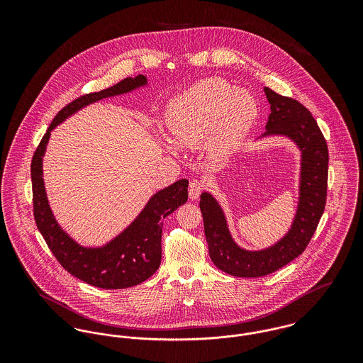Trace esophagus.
Here are the masks:
<instances>
[{"label":"esophagus","instance_id":"34e87169","mask_svg":"<svg viewBox=\"0 0 363 363\" xmlns=\"http://www.w3.org/2000/svg\"><path fill=\"white\" fill-rule=\"evenodd\" d=\"M203 183L200 182V180H197V179H193L191 182H190V184H189V197L191 199V200H196V199H199V196L201 194V191H203Z\"/></svg>","mask_w":363,"mask_h":363}]
</instances>
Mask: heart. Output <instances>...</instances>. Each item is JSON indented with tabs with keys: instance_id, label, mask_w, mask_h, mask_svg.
<instances>
[{
	"instance_id": "b5f03b06",
	"label": "heart",
	"mask_w": 363,
	"mask_h": 363,
	"mask_svg": "<svg viewBox=\"0 0 363 363\" xmlns=\"http://www.w3.org/2000/svg\"><path fill=\"white\" fill-rule=\"evenodd\" d=\"M259 117L256 98L219 78L204 79L167 104L164 123L172 141L196 150L206 144L208 155L222 157L252 130ZM170 151L176 147L167 143Z\"/></svg>"
}]
</instances>
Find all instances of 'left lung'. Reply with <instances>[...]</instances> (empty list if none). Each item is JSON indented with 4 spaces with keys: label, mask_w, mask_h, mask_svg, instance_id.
I'll use <instances>...</instances> for the list:
<instances>
[{
    "label": "left lung",
    "mask_w": 363,
    "mask_h": 363,
    "mask_svg": "<svg viewBox=\"0 0 363 363\" xmlns=\"http://www.w3.org/2000/svg\"><path fill=\"white\" fill-rule=\"evenodd\" d=\"M271 113L265 133L259 137L281 135L301 151L299 201L291 229L275 245L262 250H246L233 240L225 212L216 199L204 191L200 209L204 219L209 257L223 272L233 277L268 275L301 256L324 212L328 177L327 143L311 111L292 98L264 88Z\"/></svg>",
    "instance_id": "left-lung-1"
}]
</instances>
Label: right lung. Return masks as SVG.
<instances>
[{"label":"right lung","mask_w":363,"mask_h":363,"mask_svg":"<svg viewBox=\"0 0 363 363\" xmlns=\"http://www.w3.org/2000/svg\"><path fill=\"white\" fill-rule=\"evenodd\" d=\"M145 75L125 78L116 85L84 95L62 107L43 135L32 157L33 215L49 249L58 262L78 279L104 289H123L138 285L154 275L162 259L163 219L187 203L189 180L182 179L155 193L140 215L114 239L99 247H85L75 242L57 222L48 200L43 179V156L52 131L88 104L128 94L145 86Z\"/></svg>","instance_id":"right-lung-1"}]
</instances>
